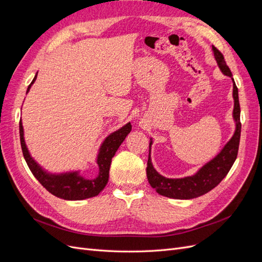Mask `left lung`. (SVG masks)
I'll use <instances>...</instances> for the list:
<instances>
[{"instance_id": "left-lung-1", "label": "left lung", "mask_w": 262, "mask_h": 262, "mask_svg": "<svg viewBox=\"0 0 262 262\" xmlns=\"http://www.w3.org/2000/svg\"><path fill=\"white\" fill-rule=\"evenodd\" d=\"M212 51L214 54L217 67L221 72L224 75L231 77L233 81V119L235 122V131L233 137L224 145L220 152L214 156L212 160L205 163L202 167L198 169L191 176L184 178H167L161 175L153 166L152 158H150V146L153 144V139H149V150L148 161L146 167V176L149 185L156 190V192L161 195L171 198L178 200H189L194 199L200 195H203L215 188L220 182L224 179L229 169L237 157L241 139V107L238 100V90H237L232 72L226 66L223 54H222L215 47L212 46Z\"/></svg>"}]
</instances>
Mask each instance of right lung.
<instances>
[{
    "label": "right lung",
    "instance_id": "obj_1",
    "mask_svg": "<svg viewBox=\"0 0 262 262\" xmlns=\"http://www.w3.org/2000/svg\"><path fill=\"white\" fill-rule=\"evenodd\" d=\"M36 73L33 82L28 86L26 94L29 93L31 86L37 80ZM132 129L131 123L128 122L121 126L120 129L110 133L105 138L100 144L96 155V164L98 166V175L95 178H86L82 175L81 169H73L63 172H52L43 168L35 158L31 156L26 145L25 137H24L23 121H19V136L20 145L23 149L24 158L28 165L30 171L36 179L48 190V191L58 198L64 200H84L96 196L102 191L109 179V169L113 157L115 156L119 146L121 145L125 137L128 136Z\"/></svg>",
    "mask_w": 262,
    "mask_h": 262
}]
</instances>
